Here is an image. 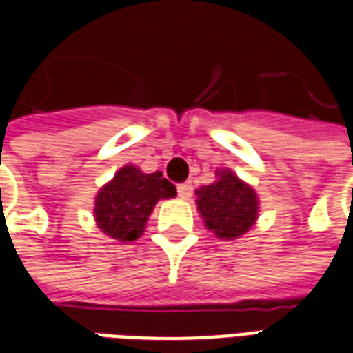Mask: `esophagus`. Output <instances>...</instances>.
Instances as JSON below:
<instances>
[{
	"label": "esophagus",
	"mask_w": 353,
	"mask_h": 353,
	"mask_svg": "<svg viewBox=\"0 0 353 353\" xmlns=\"http://www.w3.org/2000/svg\"><path fill=\"white\" fill-rule=\"evenodd\" d=\"M177 195L181 196V199H189V196L193 195V185H191V183H181V185H177Z\"/></svg>",
	"instance_id": "obj_1"
}]
</instances>
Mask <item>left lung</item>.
<instances>
[{
  "mask_svg": "<svg viewBox=\"0 0 353 353\" xmlns=\"http://www.w3.org/2000/svg\"><path fill=\"white\" fill-rule=\"evenodd\" d=\"M195 195L205 226L220 239H237L257 222V191L228 168L216 170V181L199 187Z\"/></svg>",
  "mask_w": 353,
  "mask_h": 353,
  "instance_id": "1",
  "label": "left lung"
}]
</instances>
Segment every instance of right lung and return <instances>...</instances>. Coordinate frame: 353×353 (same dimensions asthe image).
<instances>
[{"label": "right lung", "instance_id": "obj_1", "mask_svg": "<svg viewBox=\"0 0 353 353\" xmlns=\"http://www.w3.org/2000/svg\"><path fill=\"white\" fill-rule=\"evenodd\" d=\"M176 195V185L162 177L160 172L145 174L141 168L125 164L96 195V226L121 243L135 241L143 236L146 220L158 201Z\"/></svg>", "mask_w": 353, "mask_h": 353}]
</instances>
